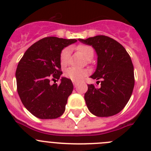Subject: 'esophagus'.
<instances>
[{
	"instance_id": "1",
	"label": "esophagus",
	"mask_w": 151,
	"mask_h": 151,
	"mask_svg": "<svg viewBox=\"0 0 151 151\" xmlns=\"http://www.w3.org/2000/svg\"><path fill=\"white\" fill-rule=\"evenodd\" d=\"M73 85H74L75 87H76V85H77V82H73Z\"/></svg>"
}]
</instances>
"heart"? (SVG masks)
I'll return each instance as SVG.
<instances>
[{
	"label": "heart",
	"mask_w": 151,
	"mask_h": 151,
	"mask_svg": "<svg viewBox=\"0 0 151 151\" xmlns=\"http://www.w3.org/2000/svg\"><path fill=\"white\" fill-rule=\"evenodd\" d=\"M76 49L87 60H91L94 57V49L89 45H79L76 47ZM69 53H70V50L68 47H65L62 50L60 56L61 66H65L69 63ZM88 74V71L87 69H78V68L75 67L68 68L64 73L65 77L71 79L73 82H78L80 80H82L84 77L86 76Z\"/></svg>",
	"instance_id": "b5f03b06"
}]
</instances>
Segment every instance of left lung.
Wrapping results in <instances>:
<instances>
[{
    "label": "left lung",
    "mask_w": 151,
    "mask_h": 151,
    "mask_svg": "<svg viewBox=\"0 0 151 151\" xmlns=\"http://www.w3.org/2000/svg\"><path fill=\"white\" fill-rule=\"evenodd\" d=\"M80 41L94 48L97 69L91 78L101 81L99 88L88 85L85 100L89 111L99 117L119 113L127 104L134 85V67L129 54L121 44L105 35Z\"/></svg>",
    "instance_id": "left-lung-1"
}]
</instances>
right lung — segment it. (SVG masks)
<instances>
[{
  "label": "right lung",
  "mask_w": 151,
  "mask_h": 151,
  "mask_svg": "<svg viewBox=\"0 0 151 151\" xmlns=\"http://www.w3.org/2000/svg\"><path fill=\"white\" fill-rule=\"evenodd\" d=\"M76 39L46 37L33 44L25 52L16 71L17 92L22 104L35 116L42 119L63 115L73 82L65 77L60 85L50 84L62 75L60 56L64 47Z\"/></svg>",
  "instance_id": "add662e5"
}]
</instances>
